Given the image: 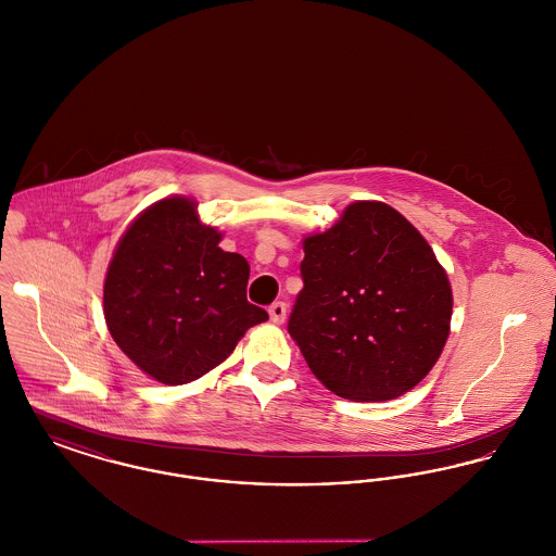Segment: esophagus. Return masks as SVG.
Listing matches in <instances>:
<instances>
[{"instance_id": "obj_1", "label": "esophagus", "mask_w": 556, "mask_h": 556, "mask_svg": "<svg viewBox=\"0 0 556 556\" xmlns=\"http://www.w3.org/2000/svg\"><path fill=\"white\" fill-rule=\"evenodd\" d=\"M268 315H270L273 323L281 325V323L286 320V315H288V304H286V302H273V304L268 306Z\"/></svg>"}]
</instances>
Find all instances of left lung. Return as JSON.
<instances>
[{
    "instance_id": "obj_1",
    "label": "left lung",
    "mask_w": 556,
    "mask_h": 556,
    "mask_svg": "<svg viewBox=\"0 0 556 556\" xmlns=\"http://www.w3.org/2000/svg\"><path fill=\"white\" fill-rule=\"evenodd\" d=\"M300 275L288 331L333 394L402 396L440 358L452 317L448 277L388 204H350L336 227L304 239Z\"/></svg>"
}]
</instances>
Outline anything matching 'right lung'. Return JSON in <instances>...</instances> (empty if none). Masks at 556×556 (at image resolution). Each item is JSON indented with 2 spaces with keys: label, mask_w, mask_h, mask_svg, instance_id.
Segmentation results:
<instances>
[{
  "label": "right lung",
  "mask_w": 556,
  "mask_h": 556,
  "mask_svg": "<svg viewBox=\"0 0 556 556\" xmlns=\"http://www.w3.org/2000/svg\"><path fill=\"white\" fill-rule=\"evenodd\" d=\"M195 204L166 198L118 241L104 283L110 336L166 386L189 383L223 363L245 329L268 318L245 298L250 265L218 248Z\"/></svg>",
  "instance_id": "obj_1"
}]
</instances>
